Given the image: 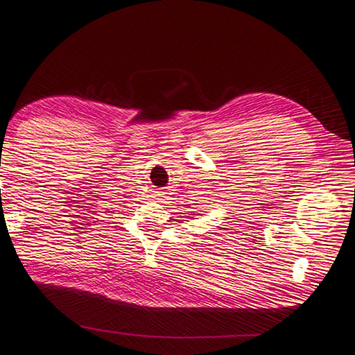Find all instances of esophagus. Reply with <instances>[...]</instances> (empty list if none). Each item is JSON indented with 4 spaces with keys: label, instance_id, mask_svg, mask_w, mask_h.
Returning a JSON list of instances; mask_svg holds the SVG:
<instances>
[{
    "label": "esophagus",
    "instance_id": "esophagus-1",
    "mask_svg": "<svg viewBox=\"0 0 355 355\" xmlns=\"http://www.w3.org/2000/svg\"><path fill=\"white\" fill-rule=\"evenodd\" d=\"M156 199H161L162 200V194H156Z\"/></svg>",
    "mask_w": 355,
    "mask_h": 355
}]
</instances>
